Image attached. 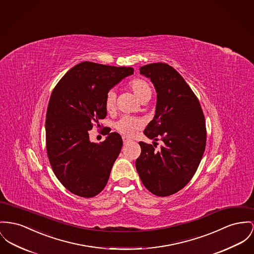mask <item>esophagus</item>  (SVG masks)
Segmentation results:
<instances>
[{
    "instance_id": "34e87169",
    "label": "esophagus",
    "mask_w": 254,
    "mask_h": 254,
    "mask_svg": "<svg viewBox=\"0 0 254 254\" xmlns=\"http://www.w3.org/2000/svg\"><path fill=\"white\" fill-rule=\"evenodd\" d=\"M122 138H123V142H124V143H127V142L131 141V139H130V138H128V137H126V136H123Z\"/></svg>"
}]
</instances>
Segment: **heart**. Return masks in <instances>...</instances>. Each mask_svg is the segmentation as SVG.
Wrapping results in <instances>:
<instances>
[{
	"label": "heart",
	"instance_id": "b5f03b06",
	"mask_svg": "<svg viewBox=\"0 0 254 254\" xmlns=\"http://www.w3.org/2000/svg\"><path fill=\"white\" fill-rule=\"evenodd\" d=\"M129 88L134 92L136 98L140 102L146 101L151 97L152 94V88L148 82L141 78H135L129 83ZM116 99H117V93L114 90H110L107 92L104 105L105 109L108 113H111L115 110L116 107ZM141 126V121L134 117H123L115 123V128L119 131L120 134L125 136H131L135 134V131H137Z\"/></svg>",
	"mask_w": 254,
	"mask_h": 254
}]
</instances>
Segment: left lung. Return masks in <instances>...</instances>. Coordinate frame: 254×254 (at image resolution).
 <instances>
[{"label":"left lung","instance_id":"1","mask_svg":"<svg viewBox=\"0 0 254 254\" xmlns=\"http://www.w3.org/2000/svg\"><path fill=\"white\" fill-rule=\"evenodd\" d=\"M157 91L154 119L143 134L163 145L139 141L141 152L135 169L153 194L169 196L182 190L193 177L206 146V124L200 103L183 77L167 64L139 68Z\"/></svg>","mask_w":254,"mask_h":254}]
</instances>
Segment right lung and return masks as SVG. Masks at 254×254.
<instances>
[{"mask_svg":"<svg viewBox=\"0 0 254 254\" xmlns=\"http://www.w3.org/2000/svg\"><path fill=\"white\" fill-rule=\"evenodd\" d=\"M133 73L132 67L83 62L52 92L45 122L47 155L57 178L76 195L93 197L107 185L123 145L121 135L108 132L98 144L90 142L88 131L107 116V92Z\"/></svg>","mask_w":254,"mask_h":254,"instance_id":"add662e5","label":"right lung"}]
</instances>
